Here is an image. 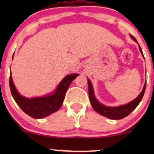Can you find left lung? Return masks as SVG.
<instances>
[{
    "instance_id": "1",
    "label": "left lung",
    "mask_w": 154,
    "mask_h": 154,
    "mask_svg": "<svg viewBox=\"0 0 154 154\" xmlns=\"http://www.w3.org/2000/svg\"><path fill=\"white\" fill-rule=\"evenodd\" d=\"M130 37L133 39L135 41L137 42L135 37H133L132 35H130ZM140 51L141 54H142L143 56L144 57L143 54L142 49H141L140 46L139 45ZM88 93H89V98L90 101L92 105V107L93 108V109L96 111L98 114H101L106 117L109 118L111 119H121L125 118V116H128L130 113L132 112L136 107L137 106V105L140 103V102L142 100L143 97L145 93V91H146V82L145 83V85L143 89L142 92L140 93L138 96L135 98V100H132L128 104H125V105L120 106L117 107H109L103 105V104L100 103L98 100L95 98L94 95V92H93V86L90 81V79H88Z\"/></svg>"
}]
</instances>
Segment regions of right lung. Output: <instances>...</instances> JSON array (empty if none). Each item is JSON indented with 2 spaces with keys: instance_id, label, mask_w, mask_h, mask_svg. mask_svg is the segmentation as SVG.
I'll return each instance as SVG.
<instances>
[{
  "instance_id": "obj_1",
  "label": "right lung",
  "mask_w": 154,
  "mask_h": 154,
  "mask_svg": "<svg viewBox=\"0 0 154 154\" xmlns=\"http://www.w3.org/2000/svg\"><path fill=\"white\" fill-rule=\"evenodd\" d=\"M78 75L77 74H72L65 77L52 95L39 98H27L23 97L18 93L14 85L11 74H10L11 93L16 103L24 113L35 119H41L56 112L61 108L69 86Z\"/></svg>"
}]
</instances>
